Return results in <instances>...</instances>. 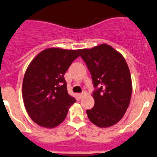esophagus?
<instances>
[{
    "instance_id": "obj_1",
    "label": "esophagus",
    "mask_w": 157,
    "mask_h": 157,
    "mask_svg": "<svg viewBox=\"0 0 157 157\" xmlns=\"http://www.w3.org/2000/svg\"><path fill=\"white\" fill-rule=\"evenodd\" d=\"M86 94H87V92H86V91H83L82 93H80V94H78V96L80 97V98H83L84 95H86Z\"/></svg>"
}]
</instances>
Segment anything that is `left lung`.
I'll return each instance as SVG.
<instances>
[{"instance_id":"left-lung-1","label":"left lung","mask_w":157,"mask_h":157,"mask_svg":"<svg viewBox=\"0 0 157 157\" xmlns=\"http://www.w3.org/2000/svg\"><path fill=\"white\" fill-rule=\"evenodd\" d=\"M90 70L95 87L94 105L87 110L88 119L99 128L117 124L124 116L132 93L131 73L124 56L106 44L79 49Z\"/></svg>"}]
</instances>
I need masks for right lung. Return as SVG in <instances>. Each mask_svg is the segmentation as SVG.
<instances>
[{
	"label": "right lung",
	"mask_w": 157,
	"mask_h": 157,
	"mask_svg": "<svg viewBox=\"0 0 157 157\" xmlns=\"http://www.w3.org/2000/svg\"><path fill=\"white\" fill-rule=\"evenodd\" d=\"M79 56L78 50L48 48L28 66L22 81V98L29 117L39 126H59L75 103V98L68 94L64 74Z\"/></svg>",
	"instance_id": "obj_1"
}]
</instances>
